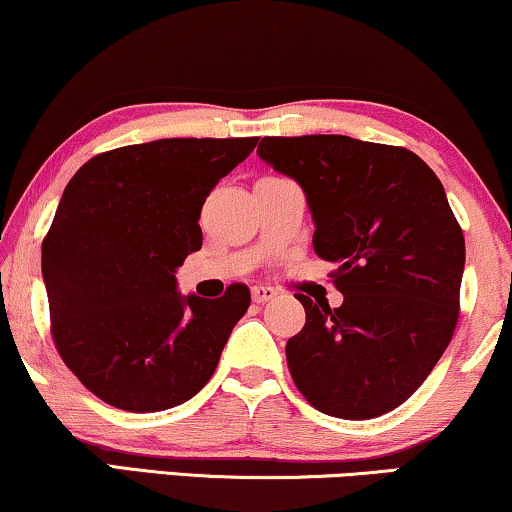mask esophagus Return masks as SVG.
Masks as SVG:
<instances>
[{
    "label": "esophagus",
    "mask_w": 512,
    "mask_h": 512,
    "mask_svg": "<svg viewBox=\"0 0 512 512\" xmlns=\"http://www.w3.org/2000/svg\"><path fill=\"white\" fill-rule=\"evenodd\" d=\"M276 297V290L271 288V286H252V300H255L257 304H264V302H269V300H274Z\"/></svg>",
    "instance_id": "1"
}]
</instances>
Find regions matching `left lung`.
<instances>
[{"label":"left lung","instance_id":"left-lung-1","mask_svg":"<svg viewBox=\"0 0 512 512\" xmlns=\"http://www.w3.org/2000/svg\"><path fill=\"white\" fill-rule=\"evenodd\" d=\"M257 155L300 184L316 255L338 264L345 295L335 309L297 295L307 323L286 345L297 390L345 420L397 409L458 321L465 241L442 181L409 148L342 134L264 137Z\"/></svg>","mask_w":512,"mask_h":512}]
</instances>
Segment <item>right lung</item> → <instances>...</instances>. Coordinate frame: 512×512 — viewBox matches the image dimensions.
Here are the masks:
<instances>
[{"mask_svg":"<svg viewBox=\"0 0 512 512\" xmlns=\"http://www.w3.org/2000/svg\"><path fill=\"white\" fill-rule=\"evenodd\" d=\"M257 137L158 139L87 160L42 243L51 333L96 397L132 413L184 404L215 373L250 290L181 295L177 269L200 250L205 198Z\"/></svg>","mask_w":512,"mask_h":512,"instance_id":"add662e5","label":"right lung"}]
</instances>
